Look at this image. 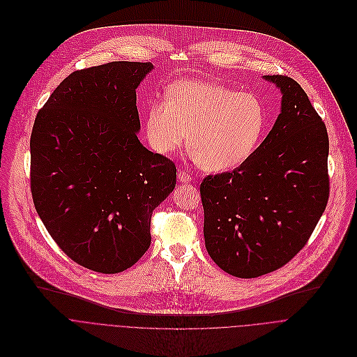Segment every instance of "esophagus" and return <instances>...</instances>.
Masks as SVG:
<instances>
[{
  "mask_svg": "<svg viewBox=\"0 0 357 357\" xmlns=\"http://www.w3.org/2000/svg\"><path fill=\"white\" fill-rule=\"evenodd\" d=\"M178 181H181V183H190L191 181V176L188 174V173H185V172H183V170H180L178 172Z\"/></svg>",
  "mask_w": 357,
  "mask_h": 357,
  "instance_id": "obj_1",
  "label": "esophagus"
}]
</instances>
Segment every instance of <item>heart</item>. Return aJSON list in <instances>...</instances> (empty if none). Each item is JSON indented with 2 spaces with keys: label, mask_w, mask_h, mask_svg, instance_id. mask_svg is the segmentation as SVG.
Masks as SVG:
<instances>
[{
  "label": "heart",
  "mask_w": 357,
  "mask_h": 357,
  "mask_svg": "<svg viewBox=\"0 0 357 357\" xmlns=\"http://www.w3.org/2000/svg\"><path fill=\"white\" fill-rule=\"evenodd\" d=\"M267 125L263 101L253 93L202 80H177L163 101L146 109V137L155 151L169 155L186 137L191 156L208 172L245 163L259 146Z\"/></svg>",
  "instance_id": "obj_1"
}]
</instances>
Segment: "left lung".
<instances>
[{
    "mask_svg": "<svg viewBox=\"0 0 357 357\" xmlns=\"http://www.w3.org/2000/svg\"><path fill=\"white\" fill-rule=\"evenodd\" d=\"M264 79L282 94L273 129L245 163L199 185L206 252L241 278L287 264L307 245L329 198L322 118L296 80Z\"/></svg>",
    "mask_w": 357,
    "mask_h": 357,
    "instance_id": "left-lung-1",
    "label": "left lung"
}]
</instances>
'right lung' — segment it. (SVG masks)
Masks as SVG:
<instances>
[{
	"label": "right lung",
	"mask_w": 357,
	"mask_h": 357,
	"mask_svg": "<svg viewBox=\"0 0 357 357\" xmlns=\"http://www.w3.org/2000/svg\"><path fill=\"white\" fill-rule=\"evenodd\" d=\"M152 63L73 71L39 109L31 135V191L57 246L102 274L151 246L153 209L176 187V165L140 144L136 89Z\"/></svg>",
	"instance_id": "add662e5"
}]
</instances>
